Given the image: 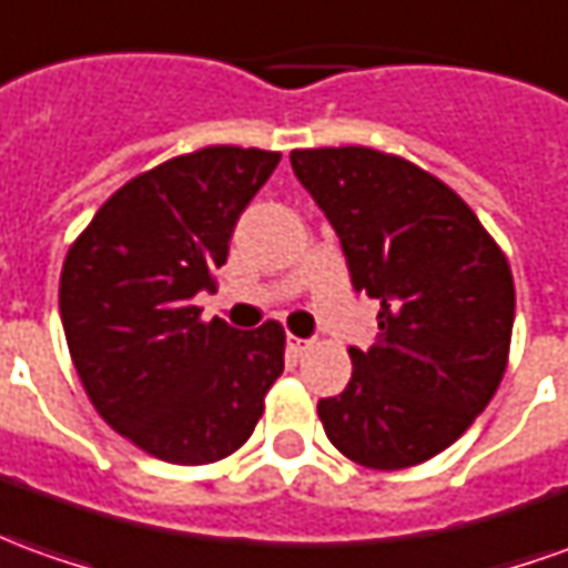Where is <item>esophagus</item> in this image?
I'll list each match as a JSON object with an SVG mask.
<instances>
[{
    "label": "esophagus",
    "mask_w": 568,
    "mask_h": 568,
    "mask_svg": "<svg viewBox=\"0 0 568 568\" xmlns=\"http://www.w3.org/2000/svg\"><path fill=\"white\" fill-rule=\"evenodd\" d=\"M285 344H288V351H292V353H304L307 347H311V341L295 338V335H288V338H285Z\"/></svg>",
    "instance_id": "34e87169"
}]
</instances>
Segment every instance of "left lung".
Returning a JSON list of instances; mask_svg holds the SVG:
<instances>
[{
    "label": "left lung",
    "mask_w": 568,
    "mask_h": 568,
    "mask_svg": "<svg viewBox=\"0 0 568 568\" xmlns=\"http://www.w3.org/2000/svg\"><path fill=\"white\" fill-rule=\"evenodd\" d=\"M301 187L341 240L356 292L378 297V341L351 347L344 394L320 399L332 446L375 470L434 458L501 384L514 328L507 257L467 202L372 146L292 150Z\"/></svg>",
    "instance_id": "left-lung-1"
}]
</instances>
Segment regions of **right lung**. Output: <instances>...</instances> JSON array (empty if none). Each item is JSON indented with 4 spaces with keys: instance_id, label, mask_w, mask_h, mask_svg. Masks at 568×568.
I'll list each match as a JSON object with an SVG mask.
<instances>
[{
    "instance_id": "obj_1",
    "label": "right lung",
    "mask_w": 568,
    "mask_h": 568,
    "mask_svg": "<svg viewBox=\"0 0 568 568\" xmlns=\"http://www.w3.org/2000/svg\"><path fill=\"white\" fill-rule=\"evenodd\" d=\"M280 165L255 146H205L138 174L91 217L61 271V323L91 406L169 464H212L255 430L283 375L280 323H202L245 205Z\"/></svg>"
}]
</instances>
